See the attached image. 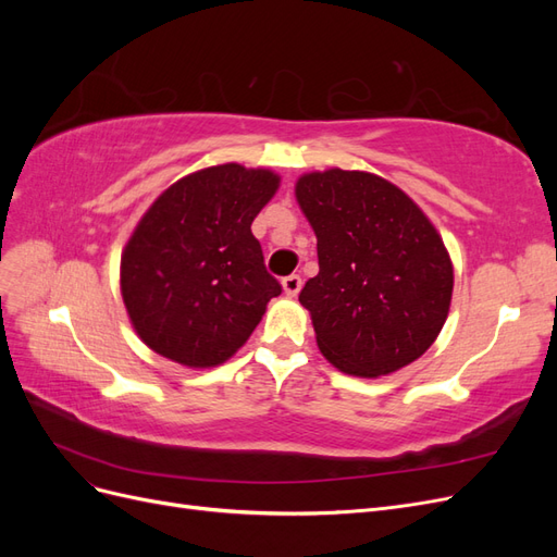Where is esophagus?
<instances>
[{
	"instance_id": "obj_1",
	"label": "esophagus",
	"mask_w": 557,
	"mask_h": 557,
	"mask_svg": "<svg viewBox=\"0 0 557 557\" xmlns=\"http://www.w3.org/2000/svg\"><path fill=\"white\" fill-rule=\"evenodd\" d=\"M281 285H283V293H285V295H288V297H295V295L301 290V276H299V274L285 276V278L281 281Z\"/></svg>"
}]
</instances>
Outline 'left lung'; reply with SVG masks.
<instances>
[{
    "label": "left lung",
    "instance_id": "1",
    "mask_svg": "<svg viewBox=\"0 0 557 557\" xmlns=\"http://www.w3.org/2000/svg\"><path fill=\"white\" fill-rule=\"evenodd\" d=\"M295 195L318 239V274L299 293L315 342L344 374L385 376L440 336L453 264L440 232L376 174H305Z\"/></svg>",
    "mask_w": 557,
    "mask_h": 557
}]
</instances>
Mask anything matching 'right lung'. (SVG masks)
<instances>
[{
    "label": "right lung",
    "mask_w": 557,
    "mask_h": 557,
    "mask_svg": "<svg viewBox=\"0 0 557 557\" xmlns=\"http://www.w3.org/2000/svg\"><path fill=\"white\" fill-rule=\"evenodd\" d=\"M278 176L218 164L166 188L139 221L121 260L125 309L141 342L185 367L237 352L281 295L250 225Z\"/></svg>",
    "instance_id": "obj_1"
}]
</instances>
